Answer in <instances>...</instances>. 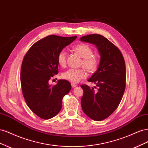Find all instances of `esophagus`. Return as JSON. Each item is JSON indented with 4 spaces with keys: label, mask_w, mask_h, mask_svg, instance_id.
Here are the masks:
<instances>
[{
    "label": "esophagus",
    "mask_w": 148,
    "mask_h": 148,
    "mask_svg": "<svg viewBox=\"0 0 148 148\" xmlns=\"http://www.w3.org/2000/svg\"><path fill=\"white\" fill-rule=\"evenodd\" d=\"M77 86V84H76L75 83H71V86H72L73 88H75V87H76V86Z\"/></svg>",
    "instance_id": "esophagus-1"
}]
</instances>
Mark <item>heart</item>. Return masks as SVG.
<instances>
[{
    "label": "heart",
    "instance_id": "1",
    "mask_svg": "<svg viewBox=\"0 0 148 148\" xmlns=\"http://www.w3.org/2000/svg\"><path fill=\"white\" fill-rule=\"evenodd\" d=\"M73 50L83 58L81 62L82 66H83L89 72H93L96 70L99 65V60L96 55L93 54L90 47L85 44H79L74 47ZM57 60L60 66L64 67L66 65V52L64 50L61 51L58 53ZM86 77L87 72L84 68L70 69L62 74V78L73 83H78L80 80Z\"/></svg>",
    "mask_w": 148,
    "mask_h": 148
}]
</instances>
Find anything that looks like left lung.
Instances as JSON below:
<instances>
[{
  "instance_id": "left-lung-1",
  "label": "left lung",
  "mask_w": 148,
  "mask_h": 148,
  "mask_svg": "<svg viewBox=\"0 0 148 148\" xmlns=\"http://www.w3.org/2000/svg\"><path fill=\"white\" fill-rule=\"evenodd\" d=\"M80 40L96 45L101 56L97 70L88 80L98 88L81 85L84 91L81 103L85 114L101 121L114 112L122 99L126 86L125 60L119 48L101 34L84 36Z\"/></svg>"
}]
</instances>
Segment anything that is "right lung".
<instances>
[{
    "mask_svg": "<svg viewBox=\"0 0 148 148\" xmlns=\"http://www.w3.org/2000/svg\"><path fill=\"white\" fill-rule=\"evenodd\" d=\"M77 36H48L35 42L26 53L22 62L20 82L26 104L33 112L44 120L51 119L59 112L62 100L71 88L65 79L56 85L50 80L59 73L57 55Z\"/></svg>",
    "mask_w": 148,
    "mask_h": 148,
    "instance_id": "1",
    "label": "right lung"
}]
</instances>
